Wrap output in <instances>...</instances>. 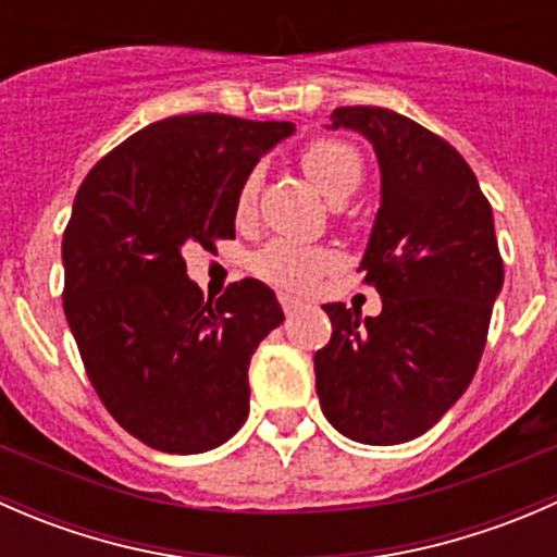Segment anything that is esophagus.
<instances>
[{"mask_svg":"<svg viewBox=\"0 0 557 557\" xmlns=\"http://www.w3.org/2000/svg\"><path fill=\"white\" fill-rule=\"evenodd\" d=\"M280 305H283V312L285 314H294L301 307V301H296L294 296H285L283 294V296H280Z\"/></svg>","mask_w":557,"mask_h":557,"instance_id":"obj_1","label":"esophagus"}]
</instances>
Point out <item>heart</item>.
<instances>
[{
  "instance_id": "b5f03b06",
  "label": "heart",
  "mask_w": 557,
  "mask_h": 557,
  "mask_svg": "<svg viewBox=\"0 0 557 557\" xmlns=\"http://www.w3.org/2000/svg\"><path fill=\"white\" fill-rule=\"evenodd\" d=\"M299 164L307 177L323 190L329 199L342 201L361 185L363 180V161L361 153L345 139L323 137L307 145L299 156ZM258 185L261 177L258 172H250L237 188V218H250L256 210ZM339 263L336 252L323 245H301L290 239H272L252 256V272L267 283L277 285L285 290H310L314 280L323 277L325 272Z\"/></svg>"
}]
</instances>
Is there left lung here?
Here are the masks:
<instances>
[{"label": "left lung", "instance_id": "8db88e82", "mask_svg": "<svg viewBox=\"0 0 557 557\" xmlns=\"http://www.w3.org/2000/svg\"><path fill=\"white\" fill-rule=\"evenodd\" d=\"M377 153L383 201L361 261L383 312L325 305L331 342L314 352L320 409L363 445L425 434L480 367L504 261L491 201L440 134L385 107H336Z\"/></svg>", "mask_w": 557, "mask_h": 557}]
</instances>
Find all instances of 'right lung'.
I'll use <instances>...</instances> for the list:
<instances>
[{"mask_svg": "<svg viewBox=\"0 0 557 557\" xmlns=\"http://www.w3.org/2000/svg\"><path fill=\"white\" fill-rule=\"evenodd\" d=\"M294 123L221 112L150 123L81 183L64 228V314L107 412L161 453L232 440L250 409L247 367L285 320L239 280L212 305L183 250L234 239L237 188Z\"/></svg>", "mask_w": 557, "mask_h": 557, "instance_id": "1", "label": "right lung"}]
</instances>
